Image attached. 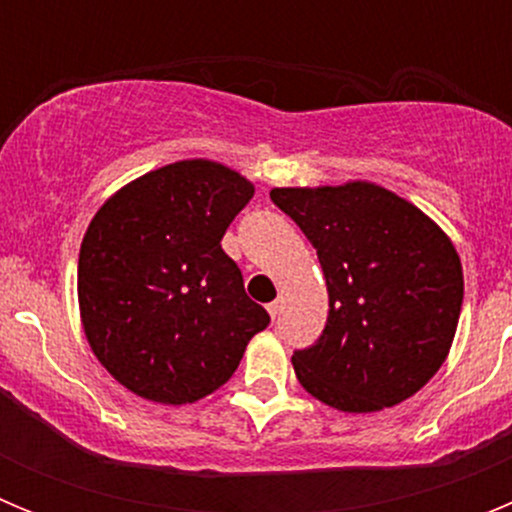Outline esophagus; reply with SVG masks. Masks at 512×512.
I'll use <instances>...</instances> for the list:
<instances>
[{
  "label": "esophagus",
  "instance_id": "esophagus-1",
  "mask_svg": "<svg viewBox=\"0 0 512 512\" xmlns=\"http://www.w3.org/2000/svg\"><path fill=\"white\" fill-rule=\"evenodd\" d=\"M266 310H269L271 320H277V318H279V312H282V302H279V300H274V302H271L269 307H266Z\"/></svg>",
  "mask_w": 512,
  "mask_h": 512
}]
</instances>
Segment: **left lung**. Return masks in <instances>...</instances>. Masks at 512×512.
Listing matches in <instances>:
<instances>
[{
    "label": "left lung",
    "instance_id": "8db88e82",
    "mask_svg": "<svg viewBox=\"0 0 512 512\" xmlns=\"http://www.w3.org/2000/svg\"><path fill=\"white\" fill-rule=\"evenodd\" d=\"M318 251L328 320L292 356L300 384L330 408L374 413L408 400L449 356L464 300L449 235L372 182L271 189Z\"/></svg>",
    "mask_w": 512,
    "mask_h": 512
}]
</instances>
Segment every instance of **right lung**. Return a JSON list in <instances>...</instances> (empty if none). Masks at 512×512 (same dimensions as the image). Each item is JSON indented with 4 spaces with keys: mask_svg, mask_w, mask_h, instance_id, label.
<instances>
[{
    "mask_svg": "<svg viewBox=\"0 0 512 512\" xmlns=\"http://www.w3.org/2000/svg\"><path fill=\"white\" fill-rule=\"evenodd\" d=\"M253 197L238 171L189 158L125 184L79 251V310L99 364L164 405L223 387L269 312L243 289L225 230Z\"/></svg>",
    "mask_w": 512,
    "mask_h": 512,
    "instance_id": "right-lung-1",
    "label": "right lung"
}]
</instances>
